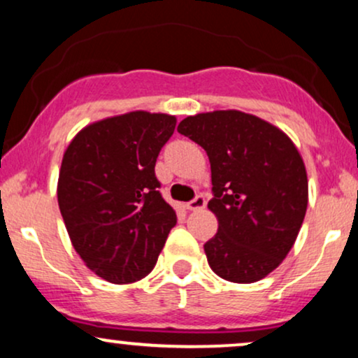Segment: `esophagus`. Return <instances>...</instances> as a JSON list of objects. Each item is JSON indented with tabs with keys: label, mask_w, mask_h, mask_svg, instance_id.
Segmentation results:
<instances>
[{
	"label": "esophagus",
	"mask_w": 358,
	"mask_h": 358,
	"mask_svg": "<svg viewBox=\"0 0 358 358\" xmlns=\"http://www.w3.org/2000/svg\"><path fill=\"white\" fill-rule=\"evenodd\" d=\"M205 205H207V200H205L202 195H199L196 199H193L192 202L187 203V208L188 210L195 212V210H202V208H205Z\"/></svg>",
	"instance_id": "esophagus-1"
}]
</instances>
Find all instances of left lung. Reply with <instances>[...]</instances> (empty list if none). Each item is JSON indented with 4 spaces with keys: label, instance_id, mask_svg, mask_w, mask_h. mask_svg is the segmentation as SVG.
Instances as JSON below:
<instances>
[{
    "label": "left lung",
    "instance_id": "8db88e82",
    "mask_svg": "<svg viewBox=\"0 0 358 358\" xmlns=\"http://www.w3.org/2000/svg\"><path fill=\"white\" fill-rule=\"evenodd\" d=\"M178 133L207 151L219 229L203 250L213 273L256 282L294 245L308 207L306 166L282 129L237 109L185 117Z\"/></svg>",
    "mask_w": 358,
    "mask_h": 358
}]
</instances>
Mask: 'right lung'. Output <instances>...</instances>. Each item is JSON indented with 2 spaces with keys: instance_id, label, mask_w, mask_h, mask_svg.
Masks as SVG:
<instances>
[{
  "instance_id": "obj_1",
  "label": "right lung",
  "mask_w": 358,
  "mask_h": 358,
  "mask_svg": "<svg viewBox=\"0 0 358 358\" xmlns=\"http://www.w3.org/2000/svg\"><path fill=\"white\" fill-rule=\"evenodd\" d=\"M171 114L131 110L82 127L62 158L57 200L69 237L94 274L126 285L155 268L176 213L155 165Z\"/></svg>"
}]
</instances>
